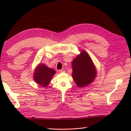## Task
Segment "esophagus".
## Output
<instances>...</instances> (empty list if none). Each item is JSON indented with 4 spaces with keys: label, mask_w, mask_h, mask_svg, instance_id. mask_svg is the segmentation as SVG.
<instances>
[{
    "label": "esophagus",
    "mask_w": 131,
    "mask_h": 131,
    "mask_svg": "<svg viewBox=\"0 0 131 131\" xmlns=\"http://www.w3.org/2000/svg\"><path fill=\"white\" fill-rule=\"evenodd\" d=\"M59 71L60 72V73H64V72H65V70H64L63 69H61V70H60Z\"/></svg>",
    "instance_id": "1"
}]
</instances>
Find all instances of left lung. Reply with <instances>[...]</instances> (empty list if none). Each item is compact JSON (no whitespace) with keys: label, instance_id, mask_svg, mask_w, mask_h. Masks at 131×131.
<instances>
[{"label":"left lung","instance_id":"left-lung-1","mask_svg":"<svg viewBox=\"0 0 131 131\" xmlns=\"http://www.w3.org/2000/svg\"><path fill=\"white\" fill-rule=\"evenodd\" d=\"M73 76L74 82L79 87H84L93 82L96 77V69L90 57L84 51L72 62Z\"/></svg>","mask_w":131,"mask_h":131}]
</instances>
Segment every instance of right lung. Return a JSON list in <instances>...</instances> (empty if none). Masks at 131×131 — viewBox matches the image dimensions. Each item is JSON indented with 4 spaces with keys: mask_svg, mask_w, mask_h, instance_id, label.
I'll list each match as a JSON object with an SVG mask.
<instances>
[{
    "mask_svg": "<svg viewBox=\"0 0 131 131\" xmlns=\"http://www.w3.org/2000/svg\"><path fill=\"white\" fill-rule=\"evenodd\" d=\"M55 73L53 69L49 68L44 64H39L35 70L34 79L38 84L46 87Z\"/></svg>",
    "mask_w": 131,
    "mask_h": 131,
    "instance_id": "add662e5",
    "label": "right lung"
}]
</instances>
